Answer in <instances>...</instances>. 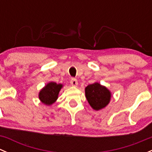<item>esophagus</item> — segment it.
Wrapping results in <instances>:
<instances>
[{
    "label": "esophagus",
    "instance_id": "1",
    "mask_svg": "<svg viewBox=\"0 0 152 152\" xmlns=\"http://www.w3.org/2000/svg\"><path fill=\"white\" fill-rule=\"evenodd\" d=\"M70 84H71V85L73 86V87H77L78 85L77 79H74V78L71 79V80H70Z\"/></svg>",
    "mask_w": 152,
    "mask_h": 152
}]
</instances>
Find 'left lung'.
Wrapping results in <instances>:
<instances>
[{
    "instance_id": "8db88e82",
    "label": "left lung",
    "mask_w": 152,
    "mask_h": 152,
    "mask_svg": "<svg viewBox=\"0 0 152 152\" xmlns=\"http://www.w3.org/2000/svg\"><path fill=\"white\" fill-rule=\"evenodd\" d=\"M85 96L92 108L99 110L110 103L111 93L104 86L95 82L85 87Z\"/></svg>"
}]
</instances>
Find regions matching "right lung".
<instances>
[{"label":"right lung","mask_w":152,"mask_h":152,"mask_svg":"<svg viewBox=\"0 0 152 152\" xmlns=\"http://www.w3.org/2000/svg\"><path fill=\"white\" fill-rule=\"evenodd\" d=\"M62 84L49 82L39 91V99L41 102L46 105H51L58 99V95L62 87Z\"/></svg>","instance_id":"right-lung-1"}]
</instances>
